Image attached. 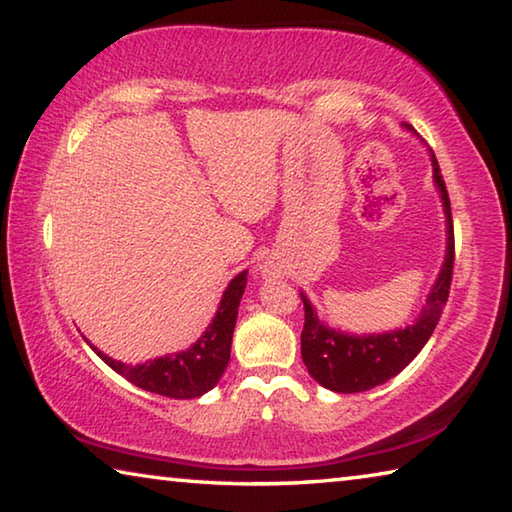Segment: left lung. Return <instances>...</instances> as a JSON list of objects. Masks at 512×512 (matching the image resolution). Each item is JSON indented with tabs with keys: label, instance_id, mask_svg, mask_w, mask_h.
<instances>
[{
	"label": "left lung",
	"instance_id": "obj_1",
	"mask_svg": "<svg viewBox=\"0 0 512 512\" xmlns=\"http://www.w3.org/2000/svg\"><path fill=\"white\" fill-rule=\"evenodd\" d=\"M406 131L415 133L409 124H402ZM433 183L443 201L445 225H447V248L445 262L440 266V273L433 282L427 296V305L422 307L420 316L413 325H406L391 332L379 334H350L325 325L318 318L314 305L307 298L305 291H300V298L305 302V327L300 334L302 361L320 386L329 388L334 393H363L379 384H386L397 372H402L409 363L418 357L424 343L431 339L436 329L440 314L449 296V284H452L454 268V225H452V207L445 180L440 176V167L433 151Z\"/></svg>",
	"mask_w": 512,
	"mask_h": 512
}]
</instances>
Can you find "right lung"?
Wrapping results in <instances>:
<instances>
[{"mask_svg":"<svg viewBox=\"0 0 512 512\" xmlns=\"http://www.w3.org/2000/svg\"><path fill=\"white\" fill-rule=\"evenodd\" d=\"M246 275L248 271H241L239 275L232 277L228 289L223 291L219 307H216L212 323L207 325L201 339L189 345L183 352L164 354V357L131 366V363H121L108 357V354H103L88 341L90 348L112 370L119 372L121 377H126L131 384L144 388V391L173 397V400L201 397L219 384L221 375L228 368L232 332H235L239 302L246 289Z\"/></svg>","mask_w":512,"mask_h":512,"instance_id":"right-lung-1","label":"right lung"}]
</instances>
